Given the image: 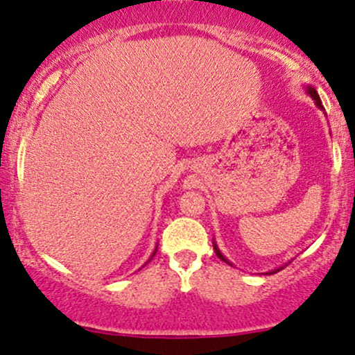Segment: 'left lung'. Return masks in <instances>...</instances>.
I'll use <instances>...</instances> for the list:
<instances>
[{"mask_svg":"<svg viewBox=\"0 0 355 355\" xmlns=\"http://www.w3.org/2000/svg\"><path fill=\"white\" fill-rule=\"evenodd\" d=\"M305 92H307V95H311V96H312V100L315 101V105H317V107H319L320 110H324V107H322V101H320V98H319V95H317V92H315V88H312L311 85H307V87H305ZM214 250H215V254H217L218 259H222L223 262H225V263H229V266H232V263H230V260L227 259V257L223 255L222 252H220V248L217 247V243H215V240H214ZM282 268H284V266H282V267H279V268H274V270H270V272H266V274H277V272H279V270H282Z\"/></svg>","mask_w":355,"mask_h":355,"instance_id":"1","label":"left lung"}]
</instances>
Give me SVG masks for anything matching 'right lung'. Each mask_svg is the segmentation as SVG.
I'll list each match as a JSON object with an SVG mask.
<instances>
[{"instance_id": "obj_1", "label": "right lung", "mask_w": 355, "mask_h": 355, "mask_svg": "<svg viewBox=\"0 0 355 355\" xmlns=\"http://www.w3.org/2000/svg\"><path fill=\"white\" fill-rule=\"evenodd\" d=\"M157 247H158V245H157ZM157 247H155V250H153V254H152V257H150V259H148V260H152V259H153V255H155V254H157Z\"/></svg>"}]
</instances>
